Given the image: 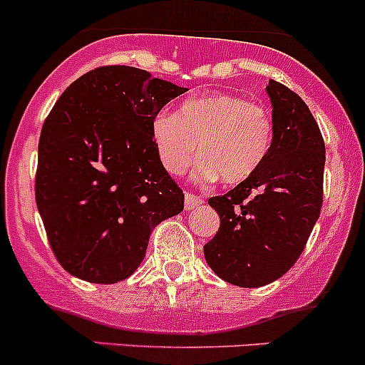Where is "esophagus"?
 <instances>
[{"label": "esophagus", "instance_id": "34e87169", "mask_svg": "<svg viewBox=\"0 0 365 365\" xmlns=\"http://www.w3.org/2000/svg\"><path fill=\"white\" fill-rule=\"evenodd\" d=\"M203 205V200H201L200 196H194V194H189L185 192V201H183V206H185V210H194L197 208V206Z\"/></svg>", "mask_w": 365, "mask_h": 365}]
</instances>
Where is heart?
<instances>
[{
    "label": "heart",
    "instance_id": "b5f03b06",
    "mask_svg": "<svg viewBox=\"0 0 365 365\" xmlns=\"http://www.w3.org/2000/svg\"><path fill=\"white\" fill-rule=\"evenodd\" d=\"M272 139L270 111L231 93L189 98L176 114L160 113L153 120V141L173 175L192 164L200 143L203 175H219L226 183L244 182L267 160Z\"/></svg>",
    "mask_w": 365,
    "mask_h": 365
}]
</instances>
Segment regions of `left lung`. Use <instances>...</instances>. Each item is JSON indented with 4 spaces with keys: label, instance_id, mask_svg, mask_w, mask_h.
<instances>
[{
    "label": "left lung",
    "instance_id": "8db88e82",
    "mask_svg": "<svg viewBox=\"0 0 365 365\" xmlns=\"http://www.w3.org/2000/svg\"><path fill=\"white\" fill-rule=\"evenodd\" d=\"M274 139L259 169L208 205L220 217L205 245L208 267L226 282L259 288L286 274L304 251L323 203L325 143L295 91L270 79Z\"/></svg>",
    "mask_w": 365,
    "mask_h": 365
}]
</instances>
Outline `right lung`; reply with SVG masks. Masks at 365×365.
I'll return each mask as SVG.
<instances>
[{"instance_id": "obj_1", "label": "right lung", "mask_w": 365, "mask_h": 365, "mask_svg": "<svg viewBox=\"0 0 365 365\" xmlns=\"http://www.w3.org/2000/svg\"><path fill=\"white\" fill-rule=\"evenodd\" d=\"M185 91L146 70L109 65L73 81L51 109L35 200L68 274L95 284L130 277L153 227L183 210V190L153 141V120Z\"/></svg>"}]
</instances>
